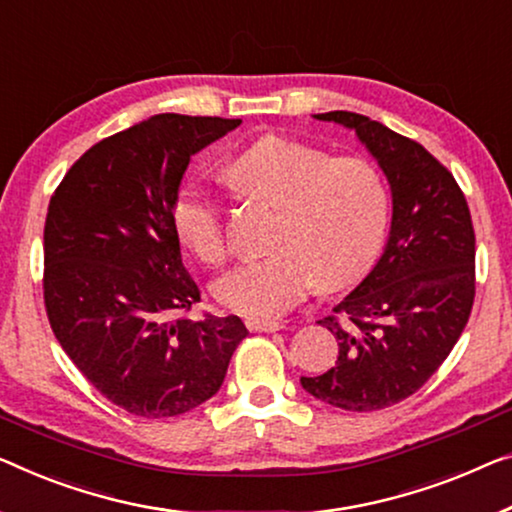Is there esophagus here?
<instances>
[{
	"mask_svg": "<svg viewBox=\"0 0 512 512\" xmlns=\"http://www.w3.org/2000/svg\"><path fill=\"white\" fill-rule=\"evenodd\" d=\"M248 331L253 333H276L282 329V324L278 322H266V319H246Z\"/></svg>",
	"mask_w": 512,
	"mask_h": 512,
	"instance_id": "obj_1",
	"label": "esophagus"
}]
</instances>
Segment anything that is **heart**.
I'll return each instance as SVG.
<instances>
[{
    "label": "heart",
    "mask_w": 512,
    "mask_h": 512,
    "mask_svg": "<svg viewBox=\"0 0 512 512\" xmlns=\"http://www.w3.org/2000/svg\"><path fill=\"white\" fill-rule=\"evenodd\" d=\"M246 195L276 204L262 259L239 266L213 285L227 310L278 317L308 289L340 287L375 262L388 225V193L377 167L285 135H264L227 165ZM172 227L200 262L223 266L230 257L223 207L200 186H183L172 204Z\"/></svg>",
    "instance_id": "heart-1"
}]
</instances>
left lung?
I'll list each match as a JSON object with an SVG mask.
<instances>
[{
  "mask_svg": "<svg viewBox=\"0 0 512 512\" xmlns=\"http://www.w3.org/2000/svg\"><path fill=\"white\" fill-rule=\"evenodd\" d=\"M354 131L393 197L388 241L377 264L331 317L338 361L301 377L317 400L345 411H377L416 393L451 354L476 294V236L453 174L409 137L356 112L315 114Z\"/></svg>",
  "mask_w": 512,
  "mask_h": 512,
  "instance_id": "left-lung-1",
  "label": "left lung"
}]
</instances>
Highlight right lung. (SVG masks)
Masks as SVG:
<instances>
[{
  "label": "right lung",
  "instance_id": "obj_1",
  "mask_svg": "<svg viewBox=\"0 0 512 512\" xmlns=\"http://www.w3.org/2000/svg\"><path fill=\"white\" fill-rule=\"evenodd\" d=\"M239 124L154 114L85 151L50 197V326L82 375L128 414L170 418L200 407L248 335L236 315L181 317L200 289L172 227L190 156Z\"/></svg>",
  "mask_w": 512,
  "mask_h": 512
}]
</instances>
